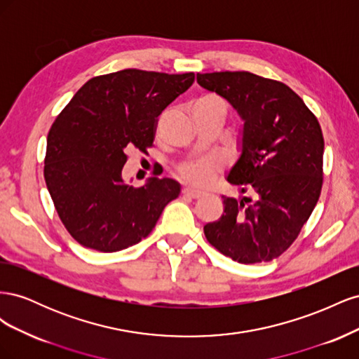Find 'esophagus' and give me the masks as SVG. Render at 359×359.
Instances as JSON below:
<instances>
[{"label":"esophagus","instance_id":"34e87169","mask_svg":"<svg viewBox=\"0 0 359 359\" xmlns=\"http://www.w3.org/2000/svg\"><path fill=\"white\" fill-rule=\"evenodd\" d=\"M182 194L186 198H190V199H199L202 196H205V191H199V190H194V189H182Z\"/></svg>","mask_w":359,"mask_h":359}]
</instances>
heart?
Wrapping results in <instances>:
<instances>
[{
  "label": "heart",
  "instance_id": "heart-1",
  "mask_svg": "<svg viewBox=\"0 0 359 359\" xmlns=\"http://www.w3.org/2000/svg\"><path fill=\"white\" fill-rule=\"evenodd\" d=\"M212 97H203L201 100H211ZM215 161L211 157H205V158H199V160H193V161H186L181 163L178 166L177 172L178 177L184 181L190 184V186L194 187H202L205 184H208L214 175H215Z\"/></svg>",
  "mask_w": 359,
  "mask_h": 359
}]
</instances>
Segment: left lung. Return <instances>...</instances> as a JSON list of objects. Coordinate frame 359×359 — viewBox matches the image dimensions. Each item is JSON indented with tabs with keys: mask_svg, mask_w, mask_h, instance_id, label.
Here are the masks:
<instances>
[{
	"mask_svg": "<svg viewBox=\"0 0 359 359\" xmlns=\"http://www.w3.org/2000/svg\"><path fill=\"white\" fill-rule=\"evenodd\" d=\"M198 83L244 119L241 156L227 181L253 198H223L224 211L203 226L206 240L240 264L269 262L297 240L323 182L318 118L283 82L250 72L198 73Z\"/></svg>",
	"mask_w": 359,
	"mask_h": 359,
	"instance_id": "1",
	"label": "left lung"
}]
</instances>
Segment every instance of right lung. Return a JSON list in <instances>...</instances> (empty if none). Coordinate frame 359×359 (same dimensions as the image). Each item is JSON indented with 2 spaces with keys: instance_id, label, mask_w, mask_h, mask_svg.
<instances>
[{
  "instance_id": "add662e5",
  "label": "right lung",
  "mask_w": 359,
  "mask_h": 359,
  "mask_svg": "<svg viewBox=\"0 0 359 359\" xmlns=\"http://www.w3.org/2000/svg\"><path fill=\"white\" fill-rule=\"evenodd\" d=\"M194 73L126 69L95 76L55 118L45 157V181L62 224L86 248L114 253L154 229L180 184L149 178L124 182L127 151L153 147L158 115L187 91Z\"/></svg>"
}]
</instances>
